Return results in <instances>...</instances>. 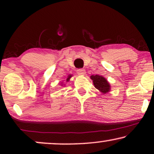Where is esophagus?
<instances>
[{
    "label": "esophagus",
    "instance_id": "34e87169",
    "mask_svg": "<svg viewBox=\"0 0 154 154\" xmlns=\"http://www.w3.org/2000/svg\"><path fill=\"white\" fill-rule=\"evenodd\" d=\"M77 73L79 75H85L86 72H85V70L84 69H77Z\"/></svg>",
    "mask_w": 154,
    "mask_h": 154
}]
</instances>
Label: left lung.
I'll return each mask as SVG.
<instances>
[{
	"label": "left lung",
	"mask_w": 154,
	"mask_h": 154,
	"mask_svg": "<svg viewBox=\"0 0 154 154\" xmlns=\"http://www.w3.org/2000/svg\"><path fill=\"white\" fill-rule=\"evenodd\" d=\"M90 79L92 80L93 84L97 89L100 90L103 94L109 92L110 90V85L107 80L102 75H92L90 76Z\"/></svg>",
	"instance_id": "8db88e82"
}]
</instances>
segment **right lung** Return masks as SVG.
<instances>
[{"mask_svg": "<svg viewBox=\"0 0 154 154\" xmlns=\"http://www.w3.org/2000/svg\"><path fill=\"white\" fill-rule=\"evenodd\" d=\"M71 76H72V75H68V77H67V79H66V81H67V82H68V81H69V79H71Z\"/></svg>", "mask_w": 154, "mask_h": 154, "instance_id": "obj_1", "label": "right lung"}]
</instances>
